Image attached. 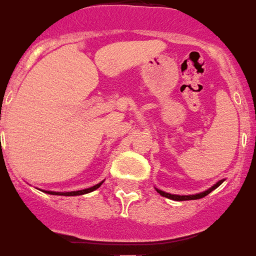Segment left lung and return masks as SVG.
Segmentation results:
<instances>
[{
	"label": "left lung",
	"mask_w": 256,
	"mask_h": 256,
	"mask_svg": "<svg viewBox=\"0 0 256 256\" xmlns=\"http://www.w3.org/2000/svg\"><path fill=\"white\" fill-rule=\"evenodd\" d=\"M222 182H224V180H218L217 184H214V185L212 186V188H209L208 190H205V192H201V193L198 194H190V196H178V194H170V193H166V192H163V190H159L156 189V192L160 196H163V197H166V198H170V200H174V201H188V200H198V198H202V197H205V196H208L210 192H213L214 189H217L218 186L222 185Z\"/></svg>",
	"instance_id": "left-lung-1"
}]
</instances>
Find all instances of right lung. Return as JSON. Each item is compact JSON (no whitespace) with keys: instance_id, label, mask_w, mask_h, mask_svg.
<instances>
[{"instance_id":"1","label":"right lung","mask_w":256,"mask_h":256,"mask_svg":"<svg viewBox=\"0 0 256 256\" xmlns=\"http://www.w3.org/2000/svg\"><path fill=\"white\" fill-rule=\"evenodd\" d=\"M104 182V180H102ZM102 182H100L97 185L92 186L89 189H84V190H76V192H66V193H60V192H46L48 194H54V196H82V194L90 193V192H93V190L98 189L100 186L102 185Z\"/></svg>"}]
</instances>
